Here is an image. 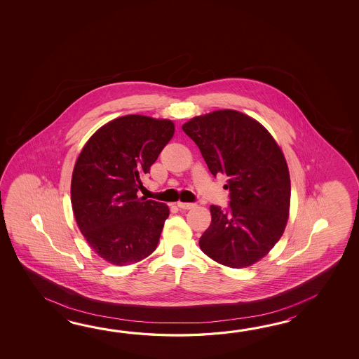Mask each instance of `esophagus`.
<instances>
[{
  "label": "esophagus",
  "mask_w": 359,
  "mask_h": 359,
  "mask_svg": "<svg viewBox=\"0 0 359 359\" xmlns=\"http://www.w3.org/2000/svg\"><path fill=\"white\" fill-rule=\"evenodd\" d=\"M177 206H178V208H181V209H192V208H195V204H192V203H182V201H178V203H177Z\"/></svg>",
  "instance_id": "esophagus-1"
}]
</instances>
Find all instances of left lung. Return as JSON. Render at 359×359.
<instances>
[{
    "instance_id": "obj_1",
    "label": "left lung",
    "mask_w": 359,
    "mask_h": 359,
    "mask_svg": "<svg viewBox=\"0 0 359 359\" xmlns=\"http://www.w3.org/2000/svg\"><path fill=\"white\" fill-rule=\"evenodd\" d=\"M182 130L214 177L226 175L229 209L210 206L200 249L217 263L250 267L283 236L290 210V173L283 150L252 116L224 109L194 116Z\"/></svg>"
}]
</instances>
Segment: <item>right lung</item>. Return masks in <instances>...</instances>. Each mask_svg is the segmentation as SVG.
<instances>
[{"label": "right lung", "mask_w": 359, "mask_h": 359, "mask_svg": "<svg viewBox=\"0 0 359 359\" xmlns=\"http://www.w3.org/2000/svg\"><path fill=\"white\" fill-rule=\"evenodd\" d=\"M175 135V123L126 115L100 127L86 142L72 175L70 196L76 224L102 259L128 266L156 249L169 208L137 196Z\"/></svg>", "instance_id": "add662e5"}]
</instances>
